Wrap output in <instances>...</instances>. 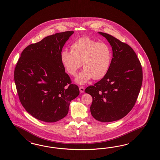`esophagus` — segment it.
Here are the masks:
<instances>
[{"instance_id":"obj_1","label":"esophagus","mask_w":160,"mask_h":160,"mask_svg":"<svg viewBox=\"0 0 160 160\" xmlns=\"http://www.w3.org/2000/svg\"><path fill=\"white\" fill-rule=\"evenodd\" d=\"M79 90H80V92H82V93L84 92V87L80 86V87H79Z\"/></svg>"}]
</instances>
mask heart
I'll list each match as a JSON object with an SVG mask.
<instances>
[{
	"label": "heart",
	"instance_id": "1",
	"mask_svg": "<svg viewBox=\"0 0 160 160\" xmlns=\"http://www.w3.org/2000/svg\"><path fill=\"white\" fill-rule=\"evenodd\" d=\"M111 48L106 43H100L88 37L75 40L71 45V51L64 49L60 53V60L66 72L76 76L78 69L84 70L78 74L76 82L84 84L94 80H100L108 72L112 63Z\"/></svg>",
	"mask_w": 160,
	"mask_h": 160
}]
</instances>
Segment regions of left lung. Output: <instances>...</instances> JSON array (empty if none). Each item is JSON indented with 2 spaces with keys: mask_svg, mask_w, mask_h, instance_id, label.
I'll return each mask as SVG.
<instances>
[{
  "mask_svg": "<svg viewBox=\"0 0 160 160\" xmlns=\"http://www.w3.org/2000/svg\"><path fill=\"white\" fill-rule=\"evenodd\" d=\"M112 47V58L106 75L85 92L92 96L90 112L98 121L121 119L136 103L142 82V70L136 53L127 44L110 34L98 32Z\"/></svg>",
  "mask_w": 160,
  "mask_h": 160,
  "instance_id": "obj_1",
  "label": "left lung"
}]
</instances>
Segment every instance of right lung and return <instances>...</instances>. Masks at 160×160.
<instances>
[{
	"label": "right lung",
	"instance_id": "1",
	"mask_svg": "<svg viewBox=\"0 0 160 160\" xmlns=\"http://www.w3.org/2000/svg\"><path fill=\"white\" fill-rule=\"evenodd\" d=\"M73 33H58L30 44L16 66L14 78L20 101L26 112L40 121L53 122L66 116L70 102L80 93L60 60L63 46Z\"/></svg>",
	"mask_w": 160,
	"mask_h": 160
}]
</instances>
